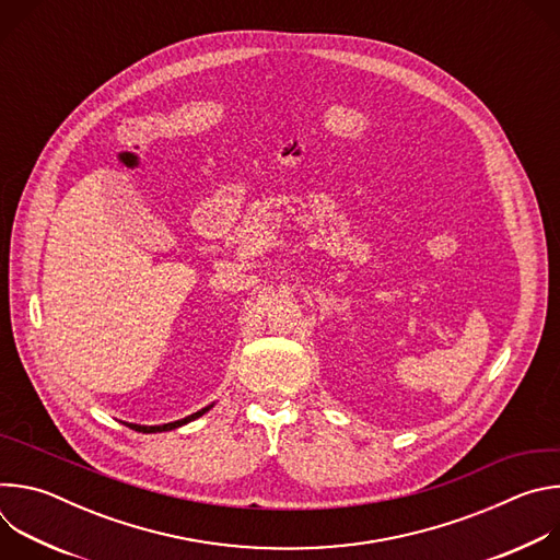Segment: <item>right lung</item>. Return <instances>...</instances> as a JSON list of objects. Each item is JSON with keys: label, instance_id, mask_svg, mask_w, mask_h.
Listing matches in <instances>:
<instances>
[{"label": "right lung", "instance_id": "right-lung-1", "mask_svg": "<svg viewBox=\"0 0 560 560\" xmlns=\"http://www.w3.org/2000/svg\"><path fill=\"white\" fill-rule=\"evenodd\" d=\"M212 406H214V404H210L208 408H201L199 412H195V415H190V417H186V419H179V421H173V423H164V425H139V423H126V425H128L130 430H135V432H143V434L168 432V430H177V428H182V425H186V423H190V421H195V419L203 417Z\"/></svg>", "mask_w": 560, "mask_h": 560}]
</instances>
